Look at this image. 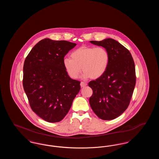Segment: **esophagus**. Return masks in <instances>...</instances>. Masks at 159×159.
<instances>
[{
	"mask_svg": "<svg viewBox=\"0 0 159 159\" xmlns=\"http://www.w3.org/2000/svg\"><path fill=\"white\" fill-rule=\"evenodd\" d=\"M86 86H87V83L82 82L80 83V86H81L82 88H84V87Z\"/></svg>",
	"mask_w": 159,
	"mask_h": 159,
	"instance_id": "obj_1",
	"label": "esophagus"
}]
</instances>
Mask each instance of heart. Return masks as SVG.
<instances>
[{"label":"heart","instance_id":"b5f03b06","mask_svg":"<svg viewBox=\"0 0 159 159\" xmlns=\"http://www.w3.org/2000/svg\"><path fill=\"white\" fill-rule=\"evenodd\" d=\"M70 56L71 58L63 59V66L68 76L73 79L79 77L82 69L83 79L99 78L105 73L110 61L109 53L103 47L83 46L73 51Z\"/></svg>","mask_w":159,"mask_h":159}]
</instances>
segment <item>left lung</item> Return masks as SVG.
<instances>
[{
    "instance_id": "left-lung-1",
    "label": "left lung",
    "mask_w": 159,
    "mask_h": 159,
    "mask_svg": "<svg viewBox=\"0 0 159 159\" xmlns=\"http://www.w3.org/2000/svg\"><path fill=\"white\" fill-rule=\"evenodd\" d=\"M90 43L107 49L110 61L105 73L89 83L93 91L89 104L99 118L113 120L129 105L136 83L135 63L128 50L114 39L108 38Z\"/></svg>"
}]
</instances>
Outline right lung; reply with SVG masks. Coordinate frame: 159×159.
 Masks as SVG:
<instances>
[{"label":"right lung","mask_w":159,"mask_h":159,"mask_svg":"<svg viewBox=\"0 0 159 159\" xmlns=\"http://www.w3.org/2000/svg\"><path fill=\"white\" fill-rule=\"evenodd\" d=\"M76 45L46 38L25 60L23 88L32 110L45 121L62 120L80 90V82L71 79L63 66L64 57Z\"/></svg>","instance_id":"1"}]
</instances>
